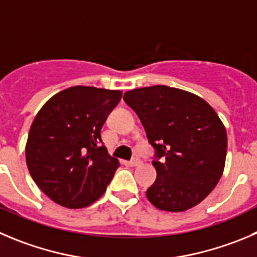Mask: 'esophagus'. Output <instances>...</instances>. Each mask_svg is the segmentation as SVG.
I'll return each instance as SVG.
<instances>
[{
  "instance_id": "esophagus-1",
  "label": "esophagus",
  "mask_w": 257,
  "mask_h": 257,
  "mask_svg": "<svg viewBox=\"0 0 257 257\" xmlns=\"http://www.w3.org/2000/svg\"><path fill=\"white\" fill-rule=\"evenodd\" d=\"M129 164H131V166H140L141 164H142V161H141L140 158H133V160H131V162H129Z\"/></svg>"
}]
</instances>
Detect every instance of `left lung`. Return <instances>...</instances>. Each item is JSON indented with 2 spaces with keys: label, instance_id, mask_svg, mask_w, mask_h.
Here are the masks:
<instances>
[{
  "label": "left lung",
  "instance_id": "obj_1",
  "mask_svg": "<svg viewBox=\"0 0 257 257\" xmlns=\"http://www.w3.org/2000/svg\"><path fill=\"white\" fill-rule=\"evenodd\" d=\"M155 148L156 181L148 200L167 212H184L204 200L224 170L227 133L207 101L180 88L157 85L124 93Z\"/></svg>",
  "mask_w": 257,
  "mask_h": 257
}]
</instances>
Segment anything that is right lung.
<instances>
[{
	"label": "right lung",
	"instance_id": "add662e5",
	"mask_svg": "<svg viewBox=\"0 0 257 257\" xmlns=\"http://www.w3.org/2000/svg\"><path fill=\"white\" fill-rule=\"evenodd\" d=\"M121 91L74 86L50 97L35 116L25 155L40 190L62 207H88L106 190L119 161L101 142V128Z\"/></svg>",
	"mask_w": 257,
	"mask_h": 257
}]
</instances>
